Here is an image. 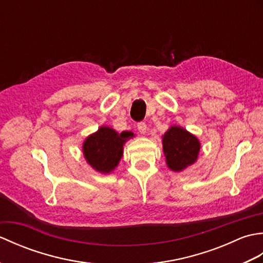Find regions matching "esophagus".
I'll return each instance as SVG.
<instances>
[{
    "instance_id": "34e87169",
    "label": "esophagus",
    "mask_w": 263,
    "mask_h": 263,
    "mask_svg": "<svg viewBox=\"0 0 263 263\" xmlns=\"http://www.w3.org/2000/svg\"><path fill=\"white\" fill-rule=\"evenodd\" d=\"M138 130H139V132H140V133H142V135H146V133H147L146 123H144V122L138 123Z\"/></svg>"
}]
</instances>
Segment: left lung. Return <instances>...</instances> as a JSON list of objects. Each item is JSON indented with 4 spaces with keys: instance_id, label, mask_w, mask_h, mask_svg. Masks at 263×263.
Segmentation results:
<instances>
[{
    "instance_id": "8db88e82",
    "label": "left lung",
    "mask_w": 263,
    "mask_h": 263,
    "mask_svg": "<svg viewBox=\"0 0 263 263\" xmlns=\"http://www.w3.org/2000/svg\"><path fill=\"white\" fill-rule=\"evenodd\" d=\"M163 153L166 165L175 173L186 170L198 160L199 139L180 125H172L163 136Z\"/></svg>"
}]
</instances>
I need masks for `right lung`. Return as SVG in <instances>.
Instances as JSON below:
<instances>
[{
  "instance_id": "obj_1",
  "label": "right lung",
  "mask_w": 263,
  "mask_h": 263,
  "mask_svg": "<svg viewBox=\"0 0 263 263\" xmlns=\"http://www.w3.org/2000/svg\"><path fill=\"white\" fill-rule=\"evenodd\" d=\"M133 137L136 136L131 131L119 133L113 127L100 126L83 141V157L92 170L100 174H109L120 163L123 146Z\"/></svg>"
}]
</instances>
